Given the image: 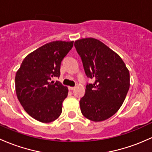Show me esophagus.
I'll list each match as a JSON object with an SVG mask.
<instances>
[{
  "mask_svg": "<svg viewBox=\"0 0 152 152\" xmlns=\"http://www.w3.org/2000/svg\"><path fill=\"white\" fill-rule=\"evenodd\" d=\"M75 86H68V89L69 90H73V89H75Z\"/></svg>",
  "mask_w": 152,
  "mask_h": 152,
  "instance_id": "obj_1",
  "label": "esophagus"
}]
</instances>
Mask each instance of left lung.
<instances>
[{
  "mask_svg": "<svg viewBox=\"0 0 152 152\" xmlns=\"http://www.w3.org/2000/svg\"><path fill=\"white\" fill-rule=\"evenodd\" d=\"M86 75L94 79L87 84L80 99L81 113L94 122L115 114L124 102L130 87V74L121 58L104 43L94 38L75 41Z\"/></svg>",
  "mask_w": 152,
  "mask_h": 152,
  "instance_id": "left-lung-1",
  "label": "left lung"
}]
</instances>
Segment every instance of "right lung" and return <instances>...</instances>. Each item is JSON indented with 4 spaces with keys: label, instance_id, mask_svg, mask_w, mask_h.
Here are the masks:
<instances>
[{
    "label": "right lung",
    "instance_id": "add662e5",
    "mask_svg": "<svg viewBox=\"0 0 152 152\" xmlns=\"http://www.w3.org/2000/svg\"><path fill=\"white\" fill-rule=\"evenodd\" d=\"M73 41H55L44 45L24 58L16 73L15 86L19 101L31 118L50 123L61 115L68 89L53 77L61 75V61Z\"/></svg>",
    "mask_w": 152,
    "mask_h": 152
}]
</instances>
